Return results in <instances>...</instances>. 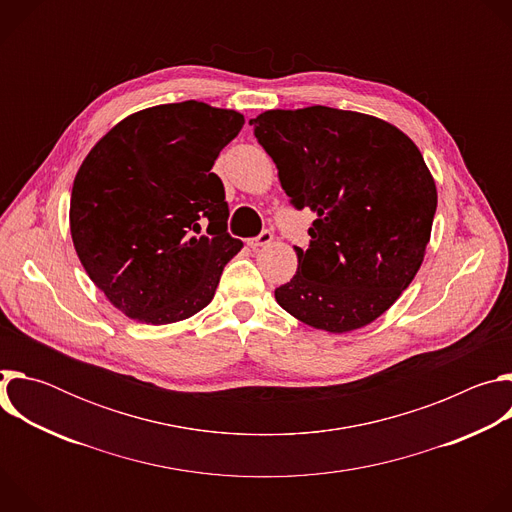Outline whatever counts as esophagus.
Listing matches in <instances>:
<instances>
[{
	"instance_id": "1",
	"label": "esophagus",
	"mask_w": 512,
	"mask_h": 512,
	"mask_svg": "<svg viewBox=\"0 0 512 512\" xmlns=\"http://www.w3.org/2000/svg\"><path fill=\"white\" fill-rule=\"evenodd\" d=\"M271 241H273V233H271L269 229H265V231H261V235H259V237L251 239V241H249V245H251L253 249H259V247H265V245H269Z\"/></svg>"
}]
</instances>
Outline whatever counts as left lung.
Wrapping results in <instances>:
<instances>
[{
    "mask_svg": "<svg viewBox=\"0 0 512 512\" xmlns=\"http://www.w3.org/2000/svg\"><path fill=\"white\" fill-rule=\"evenodd\" d=\"M249 125L291 206L316 212L277 304L334 334L371 324L413 281L429 243L437 192L417 145L383 119L322 105L265 111Z\"/></svg>",
    "mask_w": 512,
    "mask_h": 512,
    "instance_id": "1",
    "label": "left lung"
}]
</instances>
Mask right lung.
<instances>
[{"instance_id":"add662e5","label":"right lung","mask_w":512,"mask_h":512,"mask_svg":"<svg viewBox=\"0 0 512 512\" xmlns=\"http://www.w3.org/2000/svg\"><path fill=\"white\" fill-rule=\"evenodd\" d=\"M243 123L198 101L158 105L117 123L85 158L70 194L72 243L125 316L172 324L214 298L243 243L227 231L225 186L210 170Z\"/></svg>"}]
</instances>
